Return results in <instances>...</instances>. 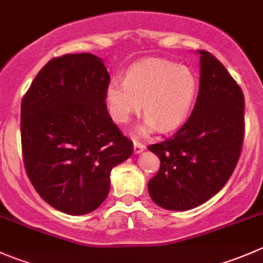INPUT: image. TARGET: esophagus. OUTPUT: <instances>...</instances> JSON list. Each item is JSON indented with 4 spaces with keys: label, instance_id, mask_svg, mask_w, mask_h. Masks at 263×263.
Here are the masks:
<instances>
[{
    "label": "esophagus",
    "instance_id": "1",
    "mask_svg": "<svg viewBox=\"0 0 263 263\" xmlns=\"http://www.w3.org/2000/svg\"><path fill=\"white\" fill-rule=\"evenodd\" d=\"M144 150H145L144 144H141V142H137V141L134 142V153L136 154V155L137 154H141Z\"/></svg>",
    "mask_w": 263,
    "mask_h": 263
}]
</instances>
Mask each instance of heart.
Returning <instances> with one entry per match:
<instances>
[{"label": "heart", "mask_w": 263, "mask_h": 263, "mask_svg": "<svg viewBox=\"0 0 263 263\" xmlns=\"http://www.w3.org/2000/svg\"><path fill=\"white\" fill-rule=\"evenodd\" d=\"M197 89V76L191 68L153 58L132 66L124 80L112 79L105 99L112 118L121 124L144 108L146 119L136 135H146L158 127L163 132L178 128L192 109Z\"/></svg>", "instance_id": "heart-1"}]
</instances>
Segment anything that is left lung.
Listing matches in <instances>:
<instances>
[{"label":"left lung","instance_id":"obj_1","mask_svg":"<svg viewBox=\"0 0 263 263\" xmlns=\"http://www.w3.org/2000/svg\"><path fill=\"white\" fill-rule=\"evenodd\" d=\"M197 53L200 86L190 118L171 139L148 146L160 159L148 195L165 210H191L214 197L234 172L242 150V90L211 53Z\"/></svg>","mask_w":263,"mask_h":263}]
</instances>
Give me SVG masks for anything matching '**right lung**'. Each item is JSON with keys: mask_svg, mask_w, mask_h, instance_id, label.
I'll list each match as a JSON object with an SVG mask.
<instances>
[{"mask_svg": "<svg viewBox=\"0 0 263 263\" xmlns=\"http://www.w3.org/2000/svg\"><path fill=\"white\" fill-rule=\"evenodd\" d=\"M110 78L91 53L50 60L21 102L25 171L55 210L85 215L107 198L110 172L132 155V142L105 105Z\"/></svg>", "mask_w": 263, "mask_h": 263, "instance_id": "add662e5", "label": "right lung"}]
</instances>
